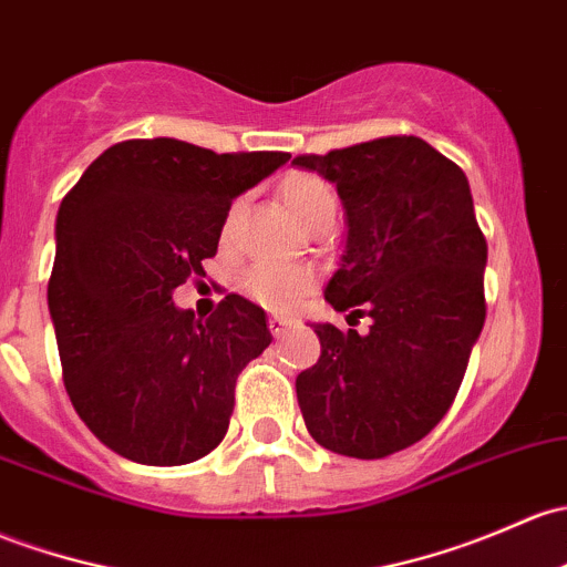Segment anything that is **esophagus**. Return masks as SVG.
Listing matches in <instances>:
<instances>
[{"instance_id": "esophagus-1", "label": "esophagus", "mask_w": 567, "mask_h": 567, "mask_svg": "<svg viewBox=\"0 0 567 567\" xmlns=\"http://www.w3.org/2000/svg\"><path fill=\"white\" fill-rule=\"evenodd\" d=\"M290 326H293V320L282 318V315H271V318H268V331H271L277 339L285 337Z\"/></svg>"}]
</instances>
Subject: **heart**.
I'll return each mask as SVG.
<instances>
[{"label": "heart", "mask_w": 567, "mask_h": 567, "mask_svg": "<svg viewBox=\"0 0 567 567\" xmlns=\"http://www.w3.org/2000/svg\"><path fill=\"white\" fill-rule=\"evenodd\" d=\"M285 206L290 208L299 223L309 225L318 223L320 217H333L337 198L329 182H323L315 174H288L279 184ZM315 285V271L309 266H277V264H258L249 268L241 277V290L264 307L271 309H290Z\"/></svg>", "instance_id": "b5f03b06"}]
</instances>
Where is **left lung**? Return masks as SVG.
I'll return each mask as SVG.
<instances>
[{"instance_id": "left-lung-1", "label": "left lung", "mask_w": 567, "mask_h": 567, "mask_svg": "<svg viewBox=\"0 0 567 567\" xmlns=\"http://www.w3.org/2000/svg\"><path fill=\"white\" fill-rule=\"evenodd\" d=\"M344 206L326 301L367 333L312 323L320 359L296 378L309 434L333 454L383 458L426 437L454 402L486 320V238L467 176L415 135L309 154Z\"/></svg>"}]
</instances>
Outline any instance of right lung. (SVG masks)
Listing matches in <instances>:
<instances>
[{"instance_id": "1", "label": "right lung", "mask_w": 567, "mask_h": 567, "mask_svg": "<svg viewBox=\"0 0 567 567\" xmlns=\"http://www.w3.org/2000/svg\"><path fill=\"white\" fill-rule=\"evenodd\" d=\"M288 159L124 141L64 195L48 312L70 402L118 456L176 467L223 443L238 372L271 344L266 312L230 293L200 323L174 290L206 277L230 204Z\"/></svg>"}]
</instances>
